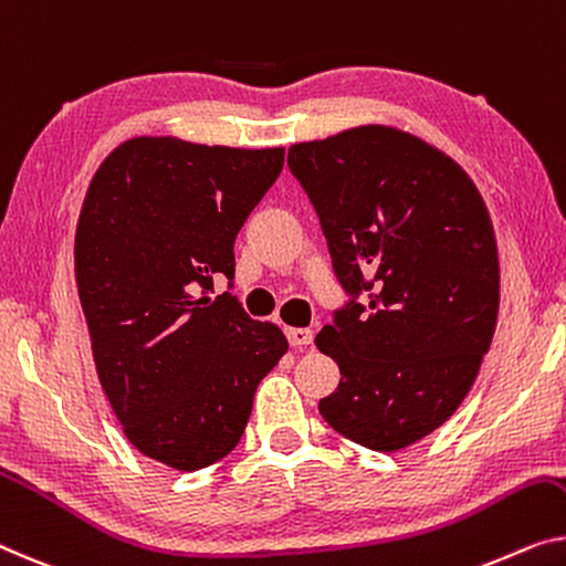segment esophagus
I'll return each instance as SVG.
<instances>
[{
	"mask_svg": "<svg viewBox=\"0 0 566 566\" xmlns=\"http://www.w3.org/2000/svg\"><path fill=\"white\" fill-rule=\"evenodd\" d=\"M312 337H315V333H312L310 327H290V331H286V340H290L294 348H307Z\"/></svg>",
	"mask_w": 566,
	"mask_h": 566,
	"instance_id": "esophagus-1",
	"label": "esophagus"
}]
</instances>
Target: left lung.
Segmentation results:
<instances>
[{
    "mask_svg": "<svg viewBox=\"0 0 566 566\" xmlns=\"http://www.w3.org/2000/svg\"><path fill=\"white\" fill-rule=\"evenodd\" d=\"M348 302L317 333L340 368L319 399L335 432L394 452L454 415L499 319V249L468 172L391 126L292 145Z\"/></svg>",
    "mask_w": 566,
    "mask_h": 566,
    "instance_id": "8db88e82",
    "label": "left lung"
}]
</instances>
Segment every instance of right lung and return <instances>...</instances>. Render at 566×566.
I'll list each match as a JSON object with an SVG mask.
<instances>
[{
    "mask_svg": "<svg viewBox=\"0 0 566 566\" xmlns=\"http://www.w3.org/2000/svg\"><path fill=\"white\" fill-rule=\"evenodd\" d=\"M284 149L137 137L108 155L75 229V282L116 419L142 454L200 470L239 444L261 378L286 353L231 292L233 243Z\"/></svg>",
    "mask_w": 566,
    "mask_h": 566,
    "instance_id": "obj_1",
    "label": "right lung"
}]
</instances>
